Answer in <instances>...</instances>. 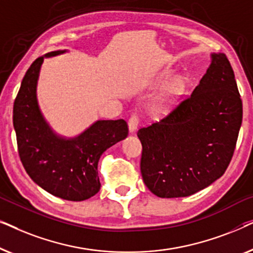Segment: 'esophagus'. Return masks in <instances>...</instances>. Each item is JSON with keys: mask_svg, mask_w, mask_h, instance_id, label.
<instances>
[{"mask_svg": "<svg viewBox=\"0 0 253 253\" xmlns=\"http://www.w3.org/2000/svg\"><path fill=\"white\" fill-rule=\"evenodd\" d=\"M138 117L137 116H131V119L129 120V122H127V126H129V132L130 133H134L137 130V126H138Z\"/></svg>", "mask_w": 253, "mask_h": 253, "instance_id": "1", "label": "esophagus"}]
</instances>
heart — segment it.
Instances as JSON below:
<instances>
[{
    "label": "heart",
    "instance_id": "obj_1",
    "mask_svg": "<svg viewBox=\"0 0 253 253\" xmlns=\"http://www.w3.org/2000/svg\"><path fill=\"white\" fill-rule=\"evenodd\" d=\"M179 88H181V84H179L178 82L172 83V84L168 87L167 91L164 93V95L159 99V101L157 102V105H155V107H154V112L157 114L164 113L165 110L168 108V106L171 103L174 96L178 93Z\"/></svg>",
    "mask_w": 253,
    "mask_h": 253
}]
</instances>
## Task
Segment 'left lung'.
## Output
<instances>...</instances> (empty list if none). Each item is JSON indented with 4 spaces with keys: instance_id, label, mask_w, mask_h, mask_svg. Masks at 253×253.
Wrapping results in <instances>:
<instances>
[{
    "instance_id": "left-lung-1",
    "label": "left lung",
    "mask_w": 253,
    "mask_h": 253,
    "mask_svg": "<svg viewBox=\"0 0 253 253\" xmlns=\"http://www.w3.org/2000/svg\"><path fill=\"white\" fill-rule=\"evenodd\" d=\"M243 119L234 70L222 53L191 96L166 119L138 130L145 185L160 198L188 197L215 182L233 158Z\"/></svg>"
}]
</instances>
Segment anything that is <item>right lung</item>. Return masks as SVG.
I'll use <instances>...</instances> for the list:
<instances>
[{"mask_svg": "<svg viewBox=\"0 0 253 253\" xmlns=\"http://www.w3.org/2000/svg\"><path fill=\"white\" fill-rule=\"evenodd\" d=\"M68 50L40 56L24 76L13 103V127L20 161L32 181L58 198L82 202L100 190L98 162L103 152L127 136L124 120H98L75 137L55 132L38 101V81L43 60Z\"/></svg>", "mask_w": 253, "mask_h": 253, "instance_id": "right-lung-1", "label": "right lung"}]
</instances>
